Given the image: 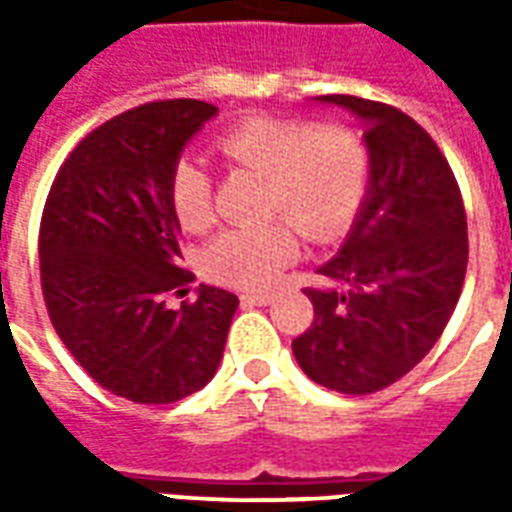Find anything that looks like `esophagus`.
<instances>
[{
    "label": "esophagus",
    "mask_w": 512,
    "mask_h": 512,
    "mask_svg": "<svg viewBox=\"0 0 512 512\" xmlns=\"http://www.w3.org/2000/svg\"><path fill=\"white\" fill-rule=\"evenodd\" d=\"M271 301H274L271 293H244L241 296V304H246V307H266Z\"/></svg>",
    "instance_id": "obj_1"
}]
</instances>
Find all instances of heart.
<instances>
[{
  "label": "heart",
  "mask_w": 512,
  "mask_h": 512,
  "mask_svg": "<svg viewBox=\"0 0 512 512\" xmlns=\"http://www.w3.org/2000/svg\"><path fill=\"white\" fill-rule=\"evenodd\" d=\"M216 153L233 167L266 178L263 227H238L213 238L202 268L233 288H266L299 255V231L326 241L343 230L362 200L367 153L362 139L343 123L310 126L299 117L255 115L224 131ZM169 205L189 233L213 222V180L208 169L183 158L169 175Z\"/></svg>",
  "instance_id": "obj_1"
}]
</instances>
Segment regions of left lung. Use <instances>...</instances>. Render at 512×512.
Returning a JSON list of instances; mask_svg holds the SVG:
<instances>
[{"label": "left lung", "mask_w": 512, "mask_h": 512, "mask_svg": "<svg viewBox=\"0 0 512 512\" xmlns=\"http://www.w3.org/2000/svg\"><path fill=\"white\" fill-rule=\"evenodd\" d=\"M365 123L370 183L340 252L307 288L315 321L293 356L315 384L370 395L419 365L461 296L469 238L461 189L417 120L395 106L321 95Z\"/></svg>", "instance_id": "obj_1"}]
</instances>
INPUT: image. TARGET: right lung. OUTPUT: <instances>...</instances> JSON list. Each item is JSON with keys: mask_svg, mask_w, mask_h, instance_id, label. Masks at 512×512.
<instances>
[{"mask_svg": "<svg viewBox=\"0 0 512 512\" xmlns=\"http://www.w3.org/2000/svg\"><path fill=\"white\" fill-rule=\"evenodd\" d=\"M219 109L194 98L153 101L84 136L51 183L40 219V285L65 348L84 373L134 403L200 392L222 362L235 293L180 268L169 175Z\"/></svg>", "mask_w": 512, "mask_h": 512, "instance_id": "1", "label": "right lung"}]
</instances>
